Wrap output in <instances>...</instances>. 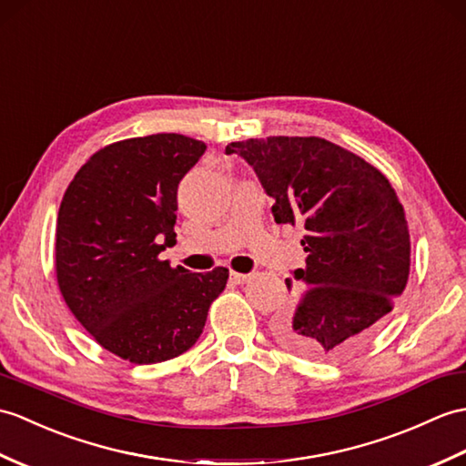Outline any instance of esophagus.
<instances>
[{
  "label": "esophagus",
  "mask_w": 466,
  "mask_h": 466,
  "mask_svg": "<svg viewBox=\"0 0 466 466\" xmlns=\"http://www.w3.org/2000/svg\"><path fill=\"white\" fill-rule=\"evenodd\" d=\"M230 278H232L234 284H246L248 279H250V276H248V274H240V272H232Z\"/></svg>",
  "instance_id": "esophagus-1"
}]
</instances>
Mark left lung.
Masks as SVG:
<instances>
[{"label": "left lung", "mask_w": 466, "mask_h": 466, "mask_svg": "<svg viewBox=\"0 0 466 466\" xmlns=\"http://www.w3.org/2000/svg\"><path fill=\"white\" fill-rule=\"evenodd\" d=\"M254 168L278 224H301L308 289L274 323L276 339L309 360H339L383 328L409 279L403 204L383 172L319 137L248 138L226 147ZM288 289L291 279H286Z\"/></svg>", "instance_id": "8db88e82"}]
</instances>
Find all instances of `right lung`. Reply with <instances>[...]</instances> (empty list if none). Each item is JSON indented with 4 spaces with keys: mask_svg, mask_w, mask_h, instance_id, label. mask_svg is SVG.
<instances>
[{
    "mask_svg": "<svg viewBox=\"0 0 466 466\" xmlns=\"http://www.w3.org/2000/svg\"><path fill=\"white\" fill-rule=\"evenodd\" d=\"M202 140L160 133L118 140L85 162L63 194L56 274L65 304L95 341L137 365L188 351L228 268H172L158 254L177 242V190Z\"/></svg>",
    "mask_w": 466,
    "mask_h": 466,
    "instance_id": "right-lung-1",
    "label": "right lung"
}]
</instances>
